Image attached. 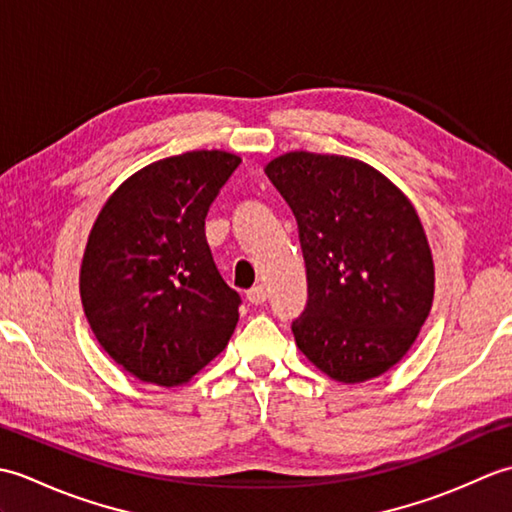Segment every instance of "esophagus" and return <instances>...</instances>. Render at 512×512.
I'll return each mask as SVG.
<instances>
[{
  "mask_svg": "<svg viewBox=\"0 0 512 512\" xmlns=\"http://www.w3.org/2000/svg\"><path fill=\"white\" fill-rule=\"evenodd\" d=\"M266 288L262 286V284H257V286H253L250 288L248 292H246V299L253 303V306H262V303L266 301Z\"/></svg>",
  "mask_w": 512,
  "mask_h": 512,
  "instance_id": "obj_1",
  "label": "esophagus"
}]
</instances>
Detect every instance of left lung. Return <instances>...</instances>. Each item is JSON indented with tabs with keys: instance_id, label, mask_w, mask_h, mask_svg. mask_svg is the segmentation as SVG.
Returning a JSON list of instances; mask_svg holds the SVG:
<instances>
[{
	"instance_id": "obj_1",
	"label": "left lung",
	"mask_w": 512,
	"mask_h": 512,
	"mask_svg": "<svg viewBox=\"0 0 512 512\" xmlns=\"http://www.w3.org/2000/svg\"><path fill=\"white\" fill-rule=\"evenodd\" d=\"M266 176L297 217L308 303L299 350L339 383L376 378L407 354L433 301L431 248L411 202L361 160L290 151Z\"/></svg>"
}]
</instances>
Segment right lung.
Wrapping results in <instances>:
<instances>
[{"mask_svg": "<svg viewBox=\"0 0 512 512\" xmlns=\"http://www.w3.org/2000/svg\"><path fill=\"white\" fill-rule=\"evenodd\" d=\"M239 162L217 149L158 160L127 178L92 226L85 317L103 350L145 383H187L235 330L242 297L213 262L204 220Z\"/></svg>", "mask_w": 512, "mask_h": 512, "instance_id": "right-lung-1", "label": "right lung"}]
</instances>
